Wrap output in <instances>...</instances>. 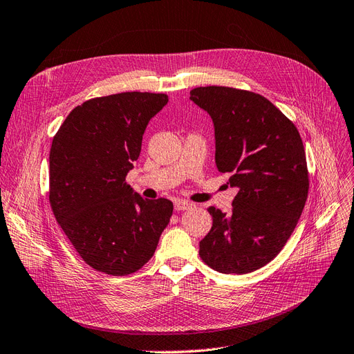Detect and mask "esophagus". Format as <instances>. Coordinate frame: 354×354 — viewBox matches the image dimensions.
Returning <instances> with one entry per match:
<instances>
[{
  "mask_svg": "<svg viewBox=\"0 0 354 354\" xmlns=\"http://www.w3.org/2000/svg\"><path fill=\"white\" fill-rule=\"evenodd\" d=\"M194 204L189 203V201H185V200H176L175 201V210L180 212V210H188V209H192Z\"/></svg>",
  "mask_w": 354,
  "mask_h": 354,
  "instance_id": "1",
  "label": "esophagus"
}]
</instances>
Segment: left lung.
<instances>
[{"label": "left lung", "instance_id": "left-lung-1", "mask_svg": "<svg viewBox=\"0 0 354 354\" xmlns=\"http://www.w3.org/2000/svg\"><path fill=\"white\" fill-rule=\"evenodd\" d=\"M214 127L216 167L238 192L230 214L209 207L200 257L222 273L253 272L277 257L297 225L309 191L306 154L294 123L269 100L227 86L191 91Z\"/></svg>", "mask_w": 354, "mask_h": 354}]
</instances>
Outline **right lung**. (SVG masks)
<instances>
[{"label": "right lung", "instance_id": "add662e5", "mask_svg": "<svg viewBox=\"0 0 354 354\" xmlns=\"http://www.w3.org/2000/svg\"><path fill=\"white\" fill-rule=\"evenodd\" d=\"M166 94L122 93L75 107L50 151V204L86 263L109 275L141 269L174 212L170 200H147L127 184L148 122Z\"/></svg>", "mask_w": 354, "mask_h": 354}]
</instances>
